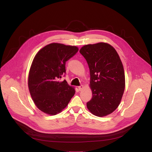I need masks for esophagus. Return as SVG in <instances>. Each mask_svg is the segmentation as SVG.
Returning <instances> with one entry per match:
<instances>
[{"mask_svg":"<svg viewBox=\"0 0 152 152\" xmlns=\"http://www.w3.org/2000/svg\"><path fill=\"white\" fill-rule=\"evenodd\" d=\"M83 85H80V86H78V89H79V91H82L83 90Z\"/></svg>","mask_w":152,"mask_h":152,"instance_id":"1","label":"esophagus"}]
</instances>
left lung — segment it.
Masks as SVG:
<instances>
[{
  "label": "left lung",
  "mask_w": 152,
  "mask_h": 152,
  "mask_svg": "<svg viewBox=\"0 0 152 152\" xmlns=\"http://www.w3.org/2000/svg\"><path fill=\"white\" fill-rule=\"evenodd\" d=\"M88 63L92 99L86 103L94 115L104 117L118 106L125 88L123 64L115 49L106 42L83 46L79 50Z\"/></svg>",
  "instance_id": "8db88e82"
}]
</instances>
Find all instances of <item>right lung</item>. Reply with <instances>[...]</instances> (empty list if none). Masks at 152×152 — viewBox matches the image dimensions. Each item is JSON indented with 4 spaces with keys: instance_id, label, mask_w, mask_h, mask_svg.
<instances>
[{
    "instance_id": "1",
    "label": "right lung",
    "mask_w": 152,
    "mask_h": 152,
    "mask_svg": "<svg viewBox=\"0 0 152 152\" xmlns=\"http://www.w3.org/2000/svg\"><path fill=\"white\" fill-rule=\"evenodd\" d=\"M76 46L51 43L35 56L28 76V87L36 106L49 115L66 107L75 90L67 81H59L66 73V63L78 51Z\"/></svg>"
}]
</instances>
